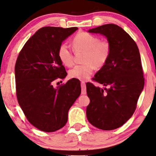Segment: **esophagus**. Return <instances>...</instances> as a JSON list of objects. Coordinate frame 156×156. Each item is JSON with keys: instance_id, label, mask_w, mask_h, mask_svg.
<instances>
[{"instance_id": "esophagus-1", "label": "esophagus", "mask_w": 156, "mask_h": 156, "mask_svg": "<svg viewBox=\"0 0 156 156\" xmlns=\"http://www.w3.org/2000/svg\"><path fill=\"white\" fill-rule=\"evenodd\" d=\"M81 93H82L83 95H85V94H86V86L84 81H81Z\"/></svg>"}]
</instances>
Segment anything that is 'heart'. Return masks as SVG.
Instances as JSON below:
<instances>
[{
	"mask_svg": "<svg viewBox=\"0 0 156 156\" xmlns=\"http://www.w3.org/2000/svg\"><path fill=\"white\" fill-rule=\"evenodd\" d=\"M73 45L76 52H85L83 64L71 69L69 75L71 78L84 81L88 80L95 68H101L108 61L111 52V43L107 41H100L97 36L81 32L75 36ZM58 57L63 65L70 67L74 64L75 58L70 48L66 43L59 45Z\"/></svg>",
	"mask_w": 156,
	"mask_h": 156,
	"instance_id": "heart-1",
	"label": "heart"
}]
</instances>
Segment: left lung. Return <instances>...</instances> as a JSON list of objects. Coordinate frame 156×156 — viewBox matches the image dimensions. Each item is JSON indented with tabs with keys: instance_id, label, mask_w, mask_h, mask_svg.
Wrapping results in <instances>:
<instances>
[{
	"instance_id": "1",
	"label": "left lung",
	"mask_w": 156,
	"mask_h": 156,
	"mask_svg": "<svg viewBox=\"0 0 156 156\" xmlns=\"http://www.w3.org/2000/svg\"><path fill=\"white\" fill-rule=\"evenodd\" d=\"M88 32L100 34L111 43L108 61L93 80L105 88L86 83L90 104L86 108L88 122L104 131L116 129L131 118L144 85L139 49L121 27L106 24Z\"/></svg>"
}]
</instances>
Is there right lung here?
I'll return each mask as SVG.
<instances>
[{
    "label": "right lung",
    "instance_id": "1",
    "mask_svg": "<svg viewBox=\"0 0 156 156\" xmlns=\"http://www.w3.org/2000/svg\"><path fill=\"white\" fill-rule=\"evenodd\" d=\"M76 27H44L28 39L15 65L17 100L29 122L45 132L67 123L69 109L81 94L80 81L72 79L55 88L53 81L67 75L58 57L59 45Z\"/></svg>",
    "mask_w": 156,
    "mask_h": 156
}]
</instances>
